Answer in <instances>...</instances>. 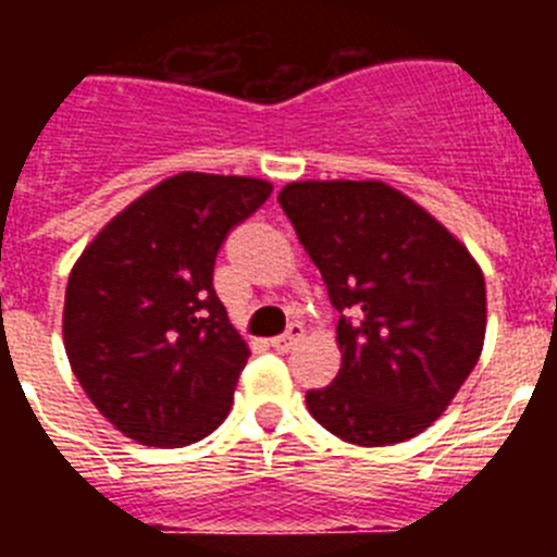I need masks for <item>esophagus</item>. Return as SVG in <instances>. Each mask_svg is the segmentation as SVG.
Masks as SVG:
<instances>
[{
	"label": "esophagus",
	"instance_id": "1",
	"mask_svg": "<svg viewBox=\"0 0 557 557\" xmlns=\"http://www.w3.org/2000/svg\"><path fill=\"white\" fill-rule=\"evenodd\" d=\"M298 339H304V326H301V323H289V329L282 334V337L270 339V348H273V351L287 354L289 348H293L295 343H298Z\"/></svg>",
	"mask_w": 557,
	"mask_h": 557
}]
</instances>
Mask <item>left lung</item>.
I'll list each match as a JSON object with an SVG mask.
<instances>
[{
  "instance_id": "8db88e82",
  "label": "left lung",
  "mask_w": 557,
  "mask_h": 557,
  "mask_svg": "<svg viewBox=\"0 0 557 557\" xmlns=\"http://www.w3.org/2000/svg\"><path fill=\"white\" fill-rule=\"evenodd\" d=\"M339 312L343 366L307 393L314 421L357 446L410 441L449 407L485 339V278L466 245L382 181L278 191Z\"/></svg>"
}]
</instances>
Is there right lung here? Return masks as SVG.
<instances>
[{
  "label": "right lung",
  "mask_w": 557,
  "mask_h": 557,
  "mask_svg": "<svg viewBox=\"0 0 557 557\" xmlns=\"http://www.w3.org/2000/svg\"><path fill=\"white\" fill-rule=\"evenodd\" d=\"M273 186L181 172L133 200L72 268L69 362L97 410L145 446L223 424L250 351L214 293V259Z\"/></svg>",
  "instance_id": "right-lung-1"
}]
</instances>
